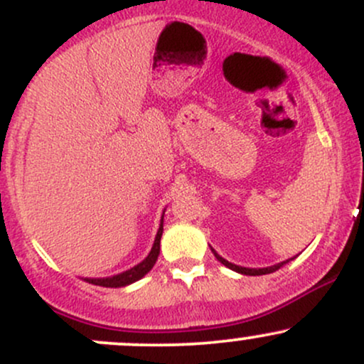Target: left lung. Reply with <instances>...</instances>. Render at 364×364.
<instances>
[{"label": "left lung", "instance_id": "8db88e82", "mask_svg": "<svg viewBox=\"0 0 364 364\" xmlns=\"http://www.w3.org/2000/svg\"><path fill=\"white\" fill-rule=\"evenodd\" d=\"M212 253L215 255V258L220 263H223V265L229 267V269H231V270H236V272H240V274H243V275H265V274H272V272H275V270H279V269H281V267H284V265H286V263H289L292 260V258H289V260L281 262V263H277V265H272V267H265V269H246V267L235 265V263L224 260V258L220 257V255L215 253V250H212Z\"/></svg>", "mask_w": 364, "mask_h": 364}]
</instances>
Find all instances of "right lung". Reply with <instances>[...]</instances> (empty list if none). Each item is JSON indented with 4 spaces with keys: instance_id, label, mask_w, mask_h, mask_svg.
<instances>
[{
    "instance_id": "obj_1",
    "label": "right lung",
    "mask_w": 364,
    "mask_h": 364,
    "mask_svg": "<svg viewBox=\"0 0 364 364\" xmlns=\"http://www.w3.org/2000/svg\"><path fill=\"white\" fill-rule=\"evenodd\" d=\"M162 224H164V219L161 220V228H159V231H157L156 241H154L152 250H150L149 257L145 258L144 262L139 263V265H135L133 269L127 270V272L112 275V277H102V279H89V277H87L85 281L90 282V284H95V286H102V287H123V286H128V284L139 281V279L144 277V275L147 274L154 265H156L159 252H161V236H162V231H164V225H162Z\"/></svg>"
}]
</instances>
